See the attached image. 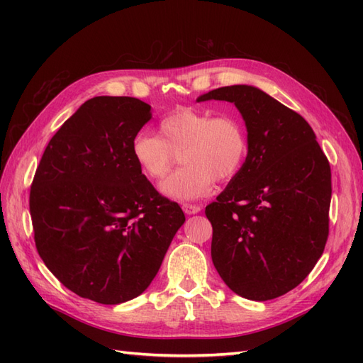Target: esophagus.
<instances>
[{
    "instance_id": "esophagus-1",
    "label": "esophagus",
    "mask_w": 363,
    "mask_h": 363,
    "mask_svg": "<svg viewBox=\"0 0 363 363\" xmlns=\"http://www.w3.org/2000/svg\"><path fill=\"white\" fill-rule=\"evenodd\" d=\"M183 211H184V213H188V215H195V213H199L201 211V207L186 203V204H183Z\"/></svg>"
}]
</instances>
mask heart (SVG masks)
<instances>
[{"label":"heart","instance_id":"b5f03b06","mask_svg":"<svg viewBox=\"0 0 363 363\" xmlns=\"http://www.w3.org/2000/svg\"><path fill=\"white\" fill-rule=\"evenodd\" d=\"M247 135L233 116H211L183 108L160 119L159 136L139 131L131 139V157L150 180H162L177 155L184 167L164 180L162 192L174 200L201 199L212 191L213 179H232L247 156Z\"/></svg>","mask_w":363,"mask_h":363}]
</instances>
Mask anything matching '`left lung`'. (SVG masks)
Segmentation results:
<instances>
[{"instance_id":"left-lung-1","label":"left lung","mask_w":363,"mask_h":363,"mask_svg":"<svg viewBox=\"0 0 363 363\" xmlns=\"http://www.w3.org/2000/svg\"><path fill=\"white\" fill-rule=\"evenodd\" d=\"M233 103L247 127L248 152L216 201L212 262L235 294L267 301L309 276L328 236L330 164L307 121L248 84L218 87L196 101Z\"/></svg>"}]
</instances>
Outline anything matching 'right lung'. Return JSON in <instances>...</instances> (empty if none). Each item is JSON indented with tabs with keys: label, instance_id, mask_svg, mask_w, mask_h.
<instances>
[{
	"label": "right lung",
	"instance_id": "add662e5",
	"mask_svg": "<svg viewBox=\"0 0 363 363\" xmlns=\"http://www.w3.org/2000/svg\"><path fill=\"white\" fill-rule=\"evenodd\" d=\"M151 106L95 96L51 138L30 191L40 259L74 294L119 304L144 292L184 223L131 157Z\"/></svg>",
	"mask_w": 363,
	"mask_h": 363
}]
</instances>
